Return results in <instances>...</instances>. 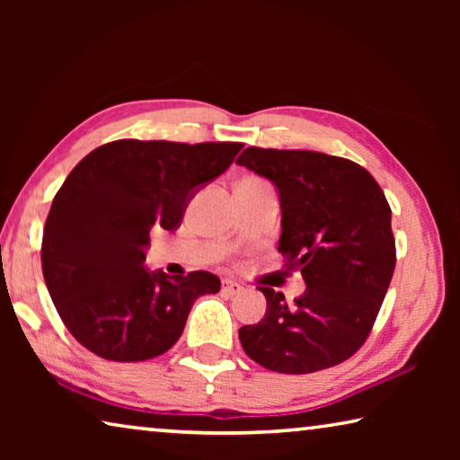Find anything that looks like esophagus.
Here are the masks:
<instances>
[{
  "label": "esophagus",
  "mask_w": 460,
  "mask_h": 460,
  "mask_svg": "<svg viewBox=\"0 0 460 460\" xmlns=\"http://www.w3.org/2000/svg\"><path fill=\"white\" fill-rule=\"evenodd\" d=\"M241 290H243V286H239L237 282H233V279H223V282H221V292L225 296H235Z\"/></svg>",
  "instance_id": "34e87169"
}]
</instances>
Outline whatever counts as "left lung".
Masks as SVG:
<instances>
[{"label":"left lung","mask_w":460,"mask_h":460,"mask_svg":"<svg viewBox=\"0 0 460 460\" xmlns=\"http://www.w3.org/2000/svg\"><path fill=\"white\" fill-rule=\"evenodd\" d=\"M239 166L270 178L279 192L286 268L300 270L306 292L288 306L268 300L258 324L241 326L249 359L278 373H314L347 361L367 341L395 268L392 208L367 170L310 150L247 147Z\"/></svg>","instance_id":"left-lung-1"}]
</instances>
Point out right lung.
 I'll return each instance as SVG.
<instances>
[{"label":"right lung","mask_w":460,"mask_h":460,"mask_svg":"<svg viewBox=\"0 0 460 460\" xmlns=\"http://www.w3.org/2000/svg\"><path fill=\"white\" fill-rule=\"evenodd\" d=\"M239 142L118 139L73 168L42 233V274L62 323L101 359L134 363L181 339L194 300L217 294L208 271L144 270L150 229L182 221L199 186L223 174Z\"/></svg>","instance_id":"1"}]
</instances>
